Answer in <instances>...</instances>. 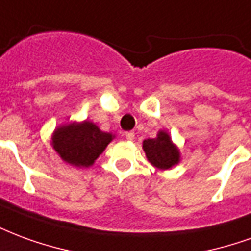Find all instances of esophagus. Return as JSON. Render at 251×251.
I'll return each instance as SVG.
<instances>
[{"label":"esophagus","mask_w":251,"mask_h":251,"mask_svg":"<svg viewBox=\"0 0 251 251\" xmlns=\"http://www.w3.org/2000/svg\"><path fill=\"white\" fill-rule=\"evenodd\" d=\"M125 137L127 141H133L134 140V131H126Z\"/></svg>","instance_id":"esophagus-1"}]
</instances>
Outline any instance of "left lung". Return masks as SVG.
<instances>
[{
  "label": "left lung",
  "instance_id": "8db88e82",
  "mask_svg": "<svg viewBox=\"0 0 251 251\" xmlns=\"http://www.w3.org/2000/svg\"><path fill=\"white\" fill-rule=\"evenodd\" d=\"M142 148L147 153L149 163L156 168L169 169L175 164L179 163V151L176 149L171 137L165 131H160L156 138H148L142 144Z\"/></svg>",
  "mask_w": 251,
  "mask_h": 251
}]
</instances>
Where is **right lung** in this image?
I'll return each mask as SVG.
<instances>
[{
    "label": "right lung",
    "instance_id": "obj_1",
    "mask_svg": "<svg viewBox=\"0 0 251 251\" xmlns=\"http://www.w3.org/2000/svg\"><path fill=\"white\" fill-rule=\"evenodd\" d=\"M113 140L110 133L99 130L93 122L70 124L59 127L52 137V145L60 157L75 167H90Z\"/></svg>",
    "mask_w": 251,
    "mask_h": 251
}]
</instances>
